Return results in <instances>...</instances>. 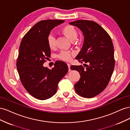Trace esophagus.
Listing matches in <instances>:
<instances>
[{
  "label": "esophagus",
  "instance_id": "34e87169",
  "mask_svg": "<svg viewBox=\"0 0 130 130\" xmlns=\"http://www.w3.org/2000/svg\"><path fill=\"white\" fill-rule=\"evenodd\" d=\"M67 66L68 67V69H69V71L70 70V64L69 63H67Z\"/></svg>",
  "mask_w": 130,
  "mask_h": 130
}]
</instances>
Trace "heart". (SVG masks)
Instances as JSON below:
<instances>
[{"mask_svg":"<svg viewBox=\"0 0 130 130\" xmlns=\"http://www.w3.org/2000/svg\"><path fill=\"white\" fill-rule=\"evenodd\" d=\"M61 32L72 42L75 40L77 35L76 29L75 28L74 26L71 25H66L63 27L61 30ZM47 41H48V44L50 49L53 48L55 45V38L53 35H49L48 37ZM58 57L61 60L68 61L71 59L72 55L70 53L66 52V51H63L59 54Z\"/></svg>","mask_w":130,"mask_h":130,"instance_id":"b5f03b06","label":"heart"}]
</instances>
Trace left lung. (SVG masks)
Listing matches in <instances>:
<instances>
[{
    "label": "left lung",
    "instance_id": "8db88e82",
    "mask_svg": "<svg viewBox=\"0 0 130 130\" xmlns=\"http://www.w3.org/2000/svg\"><path fill=\"white\" fill-rule=\"evenodd\" d=\"M69 24L78 27L84 36L83 46L75 58L82 63H88L86 69L82 66L70 67L81 76L75 90L82 97L91 98L103 91L111 77L115 65L113 43L107 32L95 22L78 20Z\"/></svg>",
    "mask_w": 130,
    "mask_h": 130
}]
</instances>
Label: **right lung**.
Instances as JSON below:
<instances>
[{"label": "right lung", "mask_w": 130, "mask_h": 130, "mask_svg": "<svg viewBox=\"0 0 130 130\" xmlns=\"http://www.w3.org/2000/svg\"><path fill=\"white\" fill-rule=\"evenodd\" d=\"M63 20H45L34 25L23 38L19 49L17 68L22 83L28 93L39 100L55 94L59 81L68 72L65 62L56 61L49 69L43 66L50 56L47 39L55 27Z\"/></svg>", "instance_id": "add662e5"}]
</instances>
